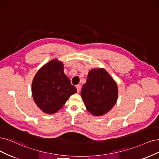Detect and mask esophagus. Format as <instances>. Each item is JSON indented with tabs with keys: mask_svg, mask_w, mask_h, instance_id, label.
Returning a JSON list of instances; mask_svg holds the SVG:
<instances>
[{
	"mask_svg": "<svg viewBox=\"0 0 159 159\" xmlns=\"http://www.w3.org/2000/svg\"><path fill=\"white\" fill-rule=\"evenodd\" d=\"M76 90H77L78 93H79V92L80 91V89H81V86L80 84H77L76 86Z\"/></svg>",
	"mask_w": 159,
	"mask_h": 159,
	"instance_id": "obj_1",
	"label": "esophagus"
}]
</instances>
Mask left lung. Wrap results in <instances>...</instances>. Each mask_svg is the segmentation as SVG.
<instances>
[{
  "label": "left lung",
  "instance_id": "8db88e82",
  "mask_svg": "<svg viewBox=\"0 0 159 159\" xmlns=\"http://www.w3.org/2000/svg\"><path fill=\"white\" fill-rule=\"evenodd\" d=\"M116 82L104 69H92L81 90L86 109L94 116H102L115 105L117 98Z\"/></svg>",
  "mask_w": 159,
  "mask_h": 159
}]
</instances>
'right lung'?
<instances>
[{
    "label": "right lung",
    "instance_id": "add662e5",
    "mask_svg": "<svg viewBox=\"0 0 159 159\" xmlns=\"http://www.w3.org/2000/svg\"><path fill=\"white\" fill-rule=\"evenodd\" d=\"M76 92V89L64 73L63 63L57 59L43 66L33 80L34 100L46 114L58 111Z\"/></svg>",
    "mask_w": 159,
    "mask_h": 159
}]
</instances>
